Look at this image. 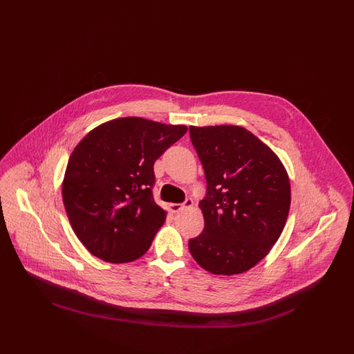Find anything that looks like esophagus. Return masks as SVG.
I'll return each mask as SVG.
<instances>
[{
  "mask_svg": "<svg viewBox=\"0 0 354 354\" xmlns=\"http://www.w3.org/2000/svg\"><path fill=\"white\" fill-rule=\"evenodd\" d=\"M192 205H194V201H192L191 198H188V199H185V202L182 203V204H169V211L174 212V214H176V212H180V211L185 209V208L192 207Z\"/></svg>",
  "mask_w": 354,
  "mask_h": 354,
  "instance_id": "esophagus-1",
  "label": "esophagus"
}]
</instances>
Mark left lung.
<instances>
[{
  "label": "left lung",
  "instance_id": "left-lung-1",
  "mask_svg": "<svg viewBox=\"0 0 354 354\" xmlns=\"http://www.w3.org/2000/svg\"><path fill=\"white\" fill-rule=\"evenodd\" d=\"M207 192L202 234L188 240L195 261L214 274H237L264 259L281 235L290 185L277 155L240 126L189 127Z\"/></svg>",
  "mask_w": 354,
  "mask_h": 354
}]
</instances>
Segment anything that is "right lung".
I'll use <instances>...</instances> for the list:
<instances>
[{
	"label": "right lung",
	"mask_w": 354,
	"mask_h": 354,
	"mask_svg": "<svg viewBox=\"0 0 354 354\" xmlns=\"http://www.w3.org/2000/svg\"><path fill=\"white\" fill-rule=\"evenodd\" d=\"M187 133L127 117L95 127L71 152L62 198L73 231L88 252L130 263L151 247L167 212L152 196L153 163Z\"/></svg>",
	"instance_id": "obj_1"
}]
</instances>
